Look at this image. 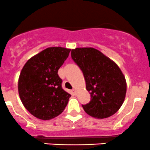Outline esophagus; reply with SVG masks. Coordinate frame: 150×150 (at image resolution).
<instances>
[{
	"label": "esophagus",
	"instance_id": "34e87169",
	"mask_svg": "<svg viewBox=\"0 0 150 150\" xmlns=\"http://www.w3.org/2000/svg\"><path fill=\"white\" fill-rule=\"evenodd\" d=\"M72 93H73L74 96H76V91L75 89H73V90H72Z\"/></svg>",
	"mask_w": 150,
	"mask_h": 150
}]
</instances>
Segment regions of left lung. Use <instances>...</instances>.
<instances>
[{"label": "left lung", "mask_w": 150, "mask_h": 150, "mask_svg": "<svg viewBox=\"0 0 150 150\" xmlns=\"http://www.w3.org/2000/svg\"><path fill=\"white\" fill-rule=\"evenodd\" d=\"M71 57L84 74L90 103L82 105L84 112L98 119L115 115L125 98V77L116 63L93 47L76 48Z\"/></svg>", "instance_id": "left-lung-1"}]
</instances>
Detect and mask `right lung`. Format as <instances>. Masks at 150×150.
Here are the masks:
<instances>
[{"label":"right lung","mask_w":150,"mask_h":150,"mask_svg":"<svg viewBox=\"0 0 150 150\" xmlns=\"http://www.w3.org/2000/svg\"><path fill=\"white\" fill-rule=\"evenodd\" d=\"M71 49L53 47L30 58L18 80V92L25 108L36 118L48 120L63 112L71 95L62 88L58 69Z\"/></svg>","instance_id":"1"}]
</instances>
